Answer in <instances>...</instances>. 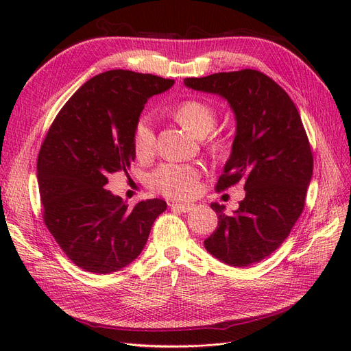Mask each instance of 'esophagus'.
I'll return each instance as SVG.
<instances>
[{
  "label": "esophagus",
  "mask_w": 351,
  "mask_h": 351,
  "mask_svg": "<svg viewBox=\"0 0 351 351\" xmlns=\"http://www.w3.org/2000/svg\"><path fill=\"white\" fill-rule=\"evenodd\" d=\"M169 206H171L173 210L183 212V214H186V212H190L193 209V205H189V204H171Z\"/></svg>",
  "instance_id": "obj_1"
}]
</instances>
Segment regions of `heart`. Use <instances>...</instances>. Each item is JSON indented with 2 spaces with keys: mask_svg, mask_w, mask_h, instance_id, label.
I'll return each mask as SVG.
<instances>
[{
  "mask_svg": "<svg viewBox=\"0 0 351 351\" xmlns=\"http://www.w3.org/2000/svg\"><path fill=\"white\" fill-rule=\"evenodd\" d=\"M176 120L195 134L204 137L214 130L218 121V111L210 104L200 99H186L180 102L174 110ZM133 149L136 156L147 161L155 154L156 137L152 123L146 117L137 120L133 129ZM212 152L224 154L228 147V141L219 134L209 139ZM200 177V168L193 164L168 162L159 167L152 176V186L169 199H186L196 193L197 180Z\"/></svg>",
  "mask_w": 351,
  "mask_h": 351,
  "instance_id": "b5f03b06",
  "label": "heart"
}]
</instances>
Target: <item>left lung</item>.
I'll list each match as a JSON object with an SVG mask.
<instances>
[{
	"instance_id": "left-lung-1",
	"label": "left lung",
	"mask_w": 351,
	"mask_h": 351,
	"mask_svg": "<svg viewBox=\"0 0 351 351\" xmlns=\"http://www.w3.org/2000/svg\"><path fill=\"white\" fill-rule=\"evenodd\" d=\"M187 88L217 93L236 115L231 155L217 190L237 183L246 196L227 215L210 204L218 227L205 249L231 267H249L277 250L302 215L313 156L300 114L287 92L258 70L184 79Z\"/></svg>"
}]
</instances>
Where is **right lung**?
Instances as JSON below:
<instances>
[{
  "label": "right lung",
  "mask_w": 351,
  "mask_h": 351,
  "mask_svg": "<svg viewBox=\"0 0 351 351\" xmlns=\"http://www.w3.org/2000/svg\"><path fill=\"white\" fill-rule=\"evenodd\" d=\"M173 79L110 70L88 80L52 121L38 156L45 226L67 258L93 274L132 263L167 209L161 199L133 208L105 189L108 174L130 168L133 129L154 95Z\"/></svg>",
  "instance_id": "add662e5"
}]
</instances>
